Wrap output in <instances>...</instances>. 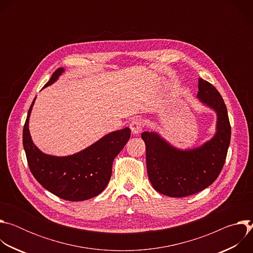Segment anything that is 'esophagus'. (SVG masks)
Wrapping results in <instances>:
<instances>
[{
	"mask_svg": "<svg viewBox=\"0 0 253 253\" xmlns=\"http://www.w3.org/2000/svg\"><path fill=\"white\" fill-rule=\"evenodd\" d=\"M143 126H144L143 120L140 118L133 119V121L130 124V128H131V131L133 132V134H139L141 132Z\"/></svg>",
	"mask_w": 253,
	"mask_h": 253,
	"instance_id": "34e87169",
	"label": "esophagus"
}]
</instances>
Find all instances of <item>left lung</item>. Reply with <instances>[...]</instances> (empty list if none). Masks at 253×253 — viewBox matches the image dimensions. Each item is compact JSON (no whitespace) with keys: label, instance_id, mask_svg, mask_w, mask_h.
Wrapping results in <instances>:
<instances>
[{"label":"left lung","instance_id":"obj_1","mask_svg":"<svg viewBox=\"0 0 253 253\" xmlns=\"http://www.w3.org/2000/svg\"><path fill=\"white\" fill-rule=\"evenodd\" d=\"M197 97L217 113V132L201 147L178 150L154 132H143L147 173L153 188L170 197H185L211 185L227 155L231 126L225 103L216 88L199 78Z\"/></svg>","mask_w":253,"mask_h":253}]
</instances>
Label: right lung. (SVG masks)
<instances>
[{
	"label": "right lung",
	"instance_id": "right-lung-1",
	"mask_svg": "<svg viewBox=\"0 0 253 253\" xmlns=\"http://www.w3.org/2000/svg\"><path fill=\"white\" fill-rule=\"evenodd\" d=\"M64 71L57 69L44 87L54 83ZM30 107L23 129V145L29 168L36 180L54 195L68 201H82L99 195L112 174V164L130 138V129L114 131L85 150L67 157L42 153L29 133Z\"/></svg>",
	"mask_w": 253,
	"mask_h": 253
}]
</instances>
